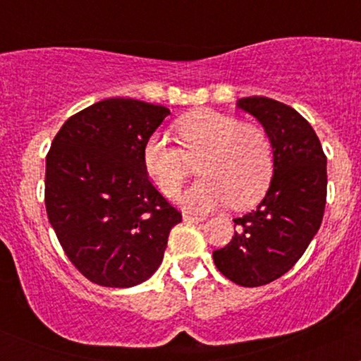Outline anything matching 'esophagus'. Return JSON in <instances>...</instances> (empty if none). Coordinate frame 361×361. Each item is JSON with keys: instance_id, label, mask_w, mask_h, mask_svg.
<instances>
[{"instance_id": "obj_1", "label": "esophagus", "mask_w": 361, "mask_h": 361, "mask_svg": "<svg viewBox=\"0 0 361 361\" xmlns=\"http://www.w3.org/2000/svg\"><path fill=\"white\" fill-rule=\"evenodd\" d=\"M183 221L185 222H204L205 217H202V215H192V214H183Z\"/></svg>"}]
</instances>
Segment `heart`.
<instances>
[{"label":"heart","instance_id":"1","mask_svg":"<svg viewBox=\"0 0 361 361\" xmlns=\"http://www.w3.org/2000/svg\"><path fill=\"white\" fill-rule=\"evenodd\" d=\"M181 147L163 134L149 135L142 163L149 178L164 195L181 188L198 163L202 178L180 197L181 205L207 212L231 204L246 209L258 204L273 176V149L267 132L229 115L198 110L178 122Z\"/></svg>","mask_w":361,"mask_h":361}]
</instances>
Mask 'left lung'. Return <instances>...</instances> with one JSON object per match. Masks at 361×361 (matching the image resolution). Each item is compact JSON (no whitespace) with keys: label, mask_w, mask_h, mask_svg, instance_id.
I'll return each mask as SVG.
<instances>
[{"label":"left lung","mask_w":361,"mask_h":361,"mask_svg":"<svg viewBox=\"0 0 361 361\" xmlns=\"http://www.w3.org/2000/svg\"><path fill=\"white\" fill-rule=\"evenodd\" d=\"M263 126L273 149V176L263 200L234 219L233 241L214 251L224 276L241 287H259L285 275L307 250L326 207V156L297 110L267 97L235 103Z\"/></svg>","instance_id":"left-lung-1"}]
</instances>
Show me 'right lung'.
Masks as SVG:
<instances>
[{"label":"right lung","mask_w":361,"mask_h":361,"mask_svg":"<svg viewBox=\"0 0 361 361\" xmlns=\"http://www.w3.org/2000/svg\"><path fill=\"white\" fill-rule=\"evenodd\" d=\"M169 110L106 98L78 111L45 159V209L62 250L86 279L128 288L159 268L181 222L149 180L142 149Z\"/></svg>","instance_id":"1"}]
</instances>
